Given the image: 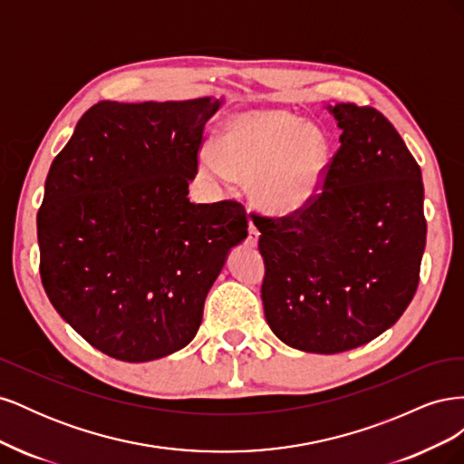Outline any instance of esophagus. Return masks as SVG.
<instances>
[{
	"instance_id": "1",
	"label": "esophagus",
	"mask_w": 464,
	"mask_h": 464,
	"mask_svg": "<svg viewBox=\"0 0 464 464\" xmlns=\"http://www.w3.org/2000/svg\"><path fill=\"white\" fill-rule=\"evenodd\" d=\"M257 242H259V230L256 228V224L249 220V227H247V244H249L251 247H256Z\"/></svg>"
}]
</instances>
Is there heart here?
<instances>
[{"mask_svg":"<svg viewBox=\"0 0 464 464\" xmlns=\"http://www.w3.org/2000/svg\"><path fill=\"white\" fill-rule=\"evenodd\" d=\"M329 168L327 135L285 110L232 118L217 139V154L203 152L199 162L208 179H256V199L273 215L310 207L327 184Z\"/></svg>","mask_w":464,"mask_h":464,"instance_id":"heart-1","label":"heart"}]
</instances>
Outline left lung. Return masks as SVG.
Instances as JSON below:
<instances>
[{
	"label": "left lung",
	"mask_w": 464,
	"mask_h": 464,
	"mask_svg": "<svg viewBox=\"0 0 464 464\" xmlns=\"http://www.w3.org/2000/svg\"><path fill=\"white\" fill-rule=\"evenodd\" d=\"M343 130L319 198L298 213L254 215L261 300L285 344L339 354L395 325L412 302L426 247L422 172L370 106H327Z\"/></svg>",
	"instance_id": "left-lung-1"
}]
</instances>
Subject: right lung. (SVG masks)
Listing matches in <instances>:
<instances>
[{
	"label": "right lung",
	"instance_id": "1",
	"mask_svg": "<svg viewBox=\"0 0 464 464\" xmlns=\"http://www.w3.org/2000/svg\"><path fill=\"white\" fill-rule=\"evenodd\" d=\"M220 104L102 101L50 166L36 218L42 285L111 358L149 362L189 344L230 247L246 240L240 203L188 198Z\"/></svg>",
	"mask_w": 464,
	"mask_h": 464
}]
</instances>
